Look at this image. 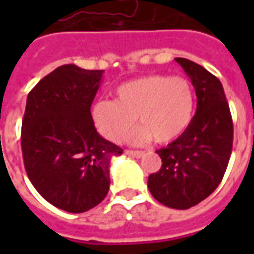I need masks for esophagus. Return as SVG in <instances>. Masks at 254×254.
<instances>
[{"label": "esophagus", "instance_id": "obj_1", "mask_svg": "<svg viewBox=\"0 0 254 254\" xmlns=\"http://www.w3.org/2000/svg\"><path fill=\"white\" fill-rule=\"evenodd\" d=\"M125 154L127 155V156H132V158H141V156H143L144 155V152L143 151H132V149H127V151H125Z\"/></svg>", "mask_w": 254, "mask_h": 254}]
</instances>
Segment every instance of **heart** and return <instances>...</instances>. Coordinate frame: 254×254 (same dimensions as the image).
<instances>
[{"instance_id":"b5f03b06","label":"heart","mask_w":254,"mask_h":254,"mask_svg":"<svg viewBox=\"0 0 254 254\" xmlns=\"http://www.w3.org/2000/svg\"><path fill=\"white\" fill-rule=\"evenodd\" d=\"M194 113V92L181 76L151 74L121 84L116 100L100 99L92 106V120L106 138L121 141L136 122L141 127L127 133L133 144L154 137L156 143L174 141L190 125Z\"/></svg>"}]
</instances>
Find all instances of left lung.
<instances>
[{
  "mask_svg": "<svg viewBox=\"0 0 254 254\" xmlns=\"http://www.w3.org/2000/svg\"><path fill=\"white\" fill-rule=\"evenodd\" d=\"M176 61L196 89L197 110L187 130L156 151L162 167L148 177V189L166 207L188 209L219 187L229 165L234 130L219 78L190 60Z\"/></svg>",
  "mask_w": 254,
  "mask_h": 254,
  "instance_id": "obj_1",
  "label": "left lung"
}]
</instances>
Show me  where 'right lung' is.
<instances>
[{
	"label": "right lung",
	"mask_w": 254,
	"mask_h": 254,
	"mask_svg": "<svg viewBox=\"0 0 254 254\" xmlns=\"http://www.w3.org/2000/svg\"><path fill=\"white\" fill-rule=\"evenodd\" d=\"M102 74L67 64L27 96L21 124L27 176L45 200L66 212H85L103 201L110 159L122 154L96 132L91 116Z\"/></svg>",
	"instance_id": "right-lung-1"
}]
</instances>
